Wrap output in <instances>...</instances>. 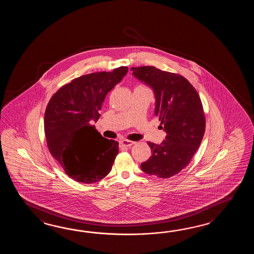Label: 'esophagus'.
<instances>
[{"mask_svg":"<svg viewBox=\"0 0 254 254\" xmlns=\"http://www.w3.org/2000/svg\"><path fill=\"white\" fill-rule=\"evenodd\" d=\"M134 143V141H131V140H124L120 141V145L123 146V147H130V146L133 145Z\"/></svg>","mask_w":254,"mask_h":254,"instance_id":"esophagus-1","label":"esophagus"}]
</instances>
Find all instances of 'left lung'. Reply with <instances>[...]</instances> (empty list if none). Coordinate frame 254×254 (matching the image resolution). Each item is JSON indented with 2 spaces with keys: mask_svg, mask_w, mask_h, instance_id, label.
<instances>
[{
  "mask_svg": "<svg viewBox=\"0 0 254 254\" xmlns=\"http://www.w3.org/2000/svg\"><path fill=\"white\" fill-rule=\"evenodd\" d=\"M132 74L152 88L155 115L166 131L161 144L148 141L151 157L140 164L144 173L168 179L189 164L205 131V115L200 96L184 76L153 66L131 67Z\"/></svg>",
  "mask_w": 254,
  "mask_h": 254,
  "instance_id": "obj_1",
  "label": "left lung"
}]
</instances>
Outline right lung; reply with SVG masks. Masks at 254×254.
I'll use <instances>...</instances> for the list:
<instances>
[{
	"instance_id": "right-lung-1",
	"label": "right lung",
	"mask_w": 254,
	"mask_h": 254,
	"mask_svg": "<svg viewBox=\"0 0 254 254\" xmlns=\"http://www.w3.org/2000/svg\"><path fill=\"white\" fill-rule=\"evenodd\" d=\"M128 67L99 71L73 79L49 101L44 132L52 156L76 182L93 184L111 172L119 143L103 137L97 122L107 93L122 81Z\"/></svg>"
}]
</instances>
